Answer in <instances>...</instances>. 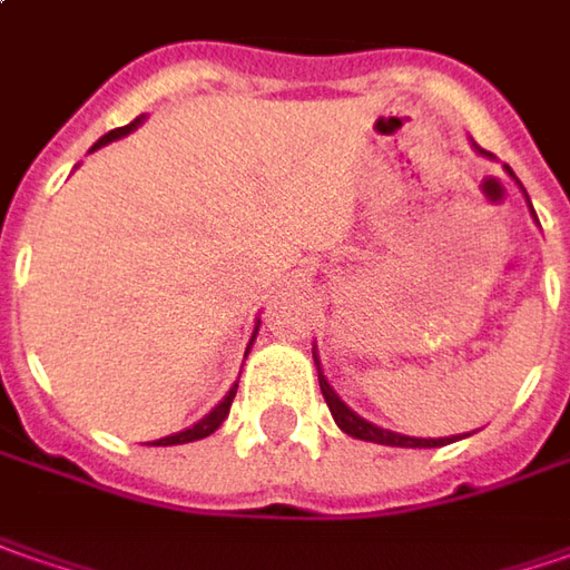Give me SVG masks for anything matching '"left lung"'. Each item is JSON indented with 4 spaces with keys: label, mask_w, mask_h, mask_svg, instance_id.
<instances>
[{
    "label": "left lung",
    "mask_w": 570,
    "mask_h": 570,
    "mask_svg": "<svg viewBox=\"0 0 570 570\" xmlns=\"http://www.w3.org/2000/svg\"><path fill=\"white\" fill-rule=\"evenodd\" d=\"M473 150L480 154V157H489V160H495V154H489V150H482L476 141H473ZM504 173L514 179L520 186V179L511 173V167H504ZM523 191V186H520ZM527 195V191H523ZM527 205H530V198H527ZM530 214L537 217V210L530 205ZM312 360L318 365V384H322V394H324V403H327V410H331V416L334 422L341 425V432L346 435H353V439H360V442H375V444H387V448H442V444H451L458 442V439H466V435H451V439H413V435H401V432H391V429H382V425H375V422L363 420L356 410H350L344 401H341V394L331 387V382L324 379L322 372V363H318V350L312 346Z\"/></svg>",
    "instance_id": "obj_1"
}]
</instances>
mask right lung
Returning a JSON list of instances; mask_svg holds the SVG:
<instances>
[{
  "label": "right lung",
  "instance_id": "1",
  "mask_svg": "<svg viewBox=\"0 0 570 570\" xmlns=\"http://www.w3.org/2000/svg\"><path fill=\"white\" fill-rule=\"evenodd\" d=\"M141 122H145V116H138L135 122H128V126H122V128H112V131H107V135H104V138H100V141H97V145L88 150V154H94L97 148H107L109 141H119V138H126V135H131V131L141 126ZM258 327H262V322H255L252 341H248V346H246V356H248V350H252V344H255V334H258ZM236 387H239V382L233 384V387L226 391L224 401L217 403V406H214V410H210L207 416H202V420L195 422V425H188V429H183V432H173V435H167V439H157L154 444H157V448H167V444L198 442V439H207L210 432H217V429H220V422L229 416V406H233V397H236Z\"/></svg>",
  "mask_w": 570,
  "mask_h": 570
}]
</instances>
